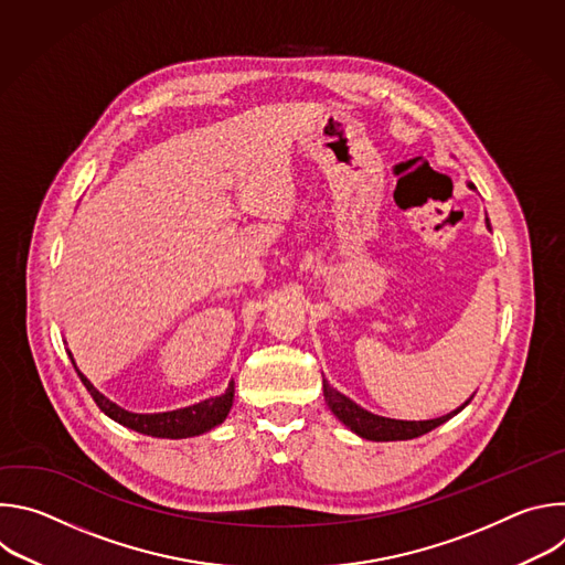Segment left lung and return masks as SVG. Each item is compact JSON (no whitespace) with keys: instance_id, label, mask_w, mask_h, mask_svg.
<instances>
[{"instance_id":"8db88e82","label":"left lung","mask_w":565,"mask_h":565,"mask_svg":"<svg viewBox=\"0 0 565 565\" xmlns=\"http://www.w3.org/2000/svg\"><path fill=\"white\" fill-rule=\"evenodd\" d=\"M469 190H476L473 183H467ZM488 223V230L490 227V221L486 218ZM473 393L462 402L460 407H456L454 412L440 416V418H431V420H395V418H384V416H377V414H371L369 409L360 407L358 402H353L351 397H347L344 393H340L338 388H333L329 384V380L324 377V399L329 409L333 412V416L344 425L349 427L353 434H358L360 438H366V440H375V443H388V440H412V438H418L436 427H440L443 423H447L449 418H454L456 414H460L469 402H471Z\"/></svg>"}]
</instances>
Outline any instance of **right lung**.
<instances>
[{
  "label": "right lung",
  "instance_id": "add662e5",
  "mask_svg": "<svg viewBox=\"0 0 565 565\" xmlns=\"http://www.w3.org/2000/svg\"><path fill=\"white\" fill-rule=\"evenodd\" d=\"M79 380L87 386V391L92 393V397L96 399V405L100 407V412L105 416H109L111 420H116L118 425L134 429L138 434L151 436V438H192V436H201L214 427H218L230 409H232V402H234V380H230L227 388L221 395L207 397L196 402V405L183 407V409H174V412H160V414H134L122 409L116 402H111L107 395H103L89 380L87 375L77 369L71 351L66 349Z\"/></svg>",
  "mask_w": 565,
  "mask_h": 565
}]
</instances>
